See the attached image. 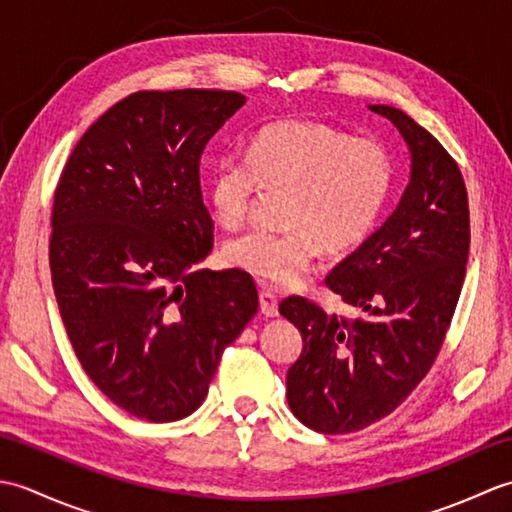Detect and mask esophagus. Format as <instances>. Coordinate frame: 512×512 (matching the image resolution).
Returning a JSON list of instances; mask_svg holds the SVG:
<instances>
[{
	"mask_svg": "<svg viewBox=\"0 0 512 512\" xmlns=\"http://www.w3.org/2000/svg\"><path fill=\"white\" fill-rule=\"evenodd\" d=\"M259 308H262V314L268 319H273L279 314V303H277V297L273 295V292L262 288L259 290Z\"/></svg>",
	"mask_w": 512,
	"mask_h": 512,
	"instance_id": "1",
	"label": "esophagus"
}]
</instances>
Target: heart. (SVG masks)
<instances>
[{"label": "heart", "instance_id": "b5f03b06", "mask_svg": "<svg viewBox=\"0 0 512 512\" xmlns=\"http://www.w3.org/2000/svg\"><path fill=\"white\" fill-rule=\"evenodd\" d=\"M396 167L374 136H352L321 121H281L250 138L246 158L213 160L204 189L224 228L242 226L262 187H290L284 222L255 228L224 248L226 262L270 286H297L321 248L347 253L376 231Z\"/></svg>", "mask_w": 512, "mask_h": 512}]
</instances>
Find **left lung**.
<instances>
[{
	"mask_svg": "<svg viewBox=\"0 0 512 512\" xmlns=\"http://www.w3.org/2000/svg\"><path fill=\"white\" fill-rule=\"evenodd\" d=\"M369 110L405 138L411 178L387 222L325 277L365 317L328 314L303 297L279 303L303 339L286 376L288 405L306 427L328 436L389 416L427 376L469 262V195L458 162L405 112L389 105Z\"/></svg>",
	"mask_w": 512,
	"mask_h": 512,
	"instance_id": "left-lung-1",
	"label": "left lung"
}]
</instances>
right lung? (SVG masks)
<instances>
[{
  "label": "right lung",
  "instance_id": "add662e5",
  "mask_svg": "<svg viewBox=\"0 0 512 512\" xmlns=\"http://www.w3.org/2000/svg\"><path fill=\"white\" fill-rule=\"evenodd\" d=\"M246 103L226 90L134 92L81 136L54 191L50 273L76 358L114 405L149 422L198 409L257 312L242 270H198L213 220L200 158Z\"/></svg>",
  "mask_w": 512,
  "mask_h": 512
}]
</instances>
